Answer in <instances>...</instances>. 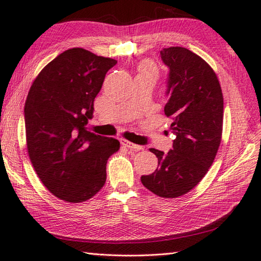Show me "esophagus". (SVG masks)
Returning <instances> with one entry per match:
<instances>
[{
  "mask_svg": "<svg viewBox=\"0 0 261 261\" xmlns=\"http://www.w3.org/2000/svg\"><path fill=\"white\" fill-rule=\"evenodd\" d=\"M121 145L127 147V148H130V150H135V151H140L142 150V146L140 145H136V144H133V143L128 142V141H125V140H121Z\"/></svg>",
  "mask_w": 261,
  "mask_h": 261,
  "instance_id": "obj_1",
  "label": "esophagus"
}]
</instances>
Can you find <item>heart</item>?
Returning a JSON list of instances; mask_svg holds the SVG:
<instances>
[{
	"label": "heart",
	"instance_id": "obj_1",
	"mask_svg": "<svg viewBox=\"0 0 261 261\" xmlns=\"http://www.w3.org/2000/svg\"><path fill=\"white\" fill-rule=\"evenodd\" d=\"M138 75L150 76L155 80L159 76V70L155 66V64L150 61H145L142 62L140 64V66H138Z\"/></svg>",
	"mask_w": 261,
	"mask_h": 261
}]
</instances>
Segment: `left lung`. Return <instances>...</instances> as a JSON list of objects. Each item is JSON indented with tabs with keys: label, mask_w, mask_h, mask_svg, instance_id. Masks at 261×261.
<instances>
[{
	"label": "left lung",
	"mask_w": 261,
	"mask_h": 261,
	"mask_svg": "<svg viewBox=\"0 0 261 261\" xmlns=\"http://www.w3.org/2000/svg\"><path fill=\"white\" fill-rule=\"evenodd\" d=\"M160 55L170 70L164 114L172 119L175 140L168 153L150 148L159 166L141 181L162 198H177L195 188L214 162L222 140L223 93L215 72L195 53L169 47Z\"/></svg>",
	"instance_id": "obj_1"
}]
</instances>
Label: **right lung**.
Wrapping results in <instances>:
<instances>
[{
    "label": "right lung",
    "instance_id": "right-lung-1",
    "mask_svg": "<svg viewBox=\"0 0 261 261\" xmlns=\"http://www.w3.org/2000/svg\"><path fill=\"white\" fill-rule=\"evenodd\" d=\"M116 60L71 48L42 68L24 105L27 150L40 181L67 203L86 201L103 187L106 166L119 142L87 128L93 101Z\"/></svg>",
    "mask_w": 261,
    "mask_h": 261
}]
</instances>
